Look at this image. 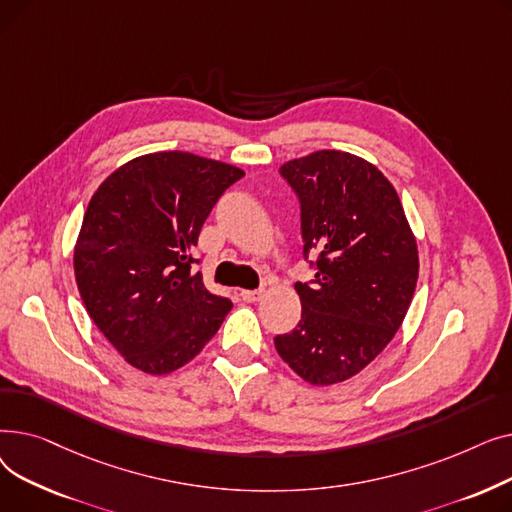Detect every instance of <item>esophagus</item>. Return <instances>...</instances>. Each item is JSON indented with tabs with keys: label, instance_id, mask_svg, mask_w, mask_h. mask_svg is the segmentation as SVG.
<instances>
[{
	"label": "esophagus",
	"instance_id": "34e87169",
	"mask_svg": "<svg viewBox=\"0 0 512 512\" xmlns=\"http://www.w3.org/2000/svg\"><path fill=\"white\" fill-rule=\"evenodd\" d=\"M240 297L245 303H259L263 299V290H242Z\"/></svg>",
	"mask_w": 512,
	"mask_h": 512
}]
</instances>
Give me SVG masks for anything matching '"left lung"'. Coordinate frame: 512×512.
Listing matches in <instances>:
<instances>
[{
    "mask_svg": "<svg viewBox=\"0 0 512 512\" xmlns=\"http://www.w3.org/2000/svg\"><path fill=\"white\" fill-rule=\"evenodd\" d=\"M301 199L313 286L294 284L301 321L274 338L288 367L313 386L353 378L405 319L419 278L417 240L396 188L371 161L321 149L282 164Z\"/></svg>",
    "mask_w": 512,
    "mask_h": 512,
    "instance_id": "1",
    "label": "left lung"
}]
</instances>
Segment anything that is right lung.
Returning a JSON list of instances; mask_svg holds the SVG:
<instances>
[{
    "label": "right lung",
    "instance_id": "right-lung-1",
    "mask_svg": "<svg viewBox=\"0 0 512 512\" xmlns=\"http://www.w3.org/2000/svg\"><path fill=\"white\" fill-rule=\"evenodd\" d=\"M240 168L186 151L134 157L93 193L74 245V276L91 319L124 361L166 375L220 330L232 309L193 272L211 207Z\"/></svg>",
    "mask_w": 512,
    "mask_h": 512
}]
</instances>
